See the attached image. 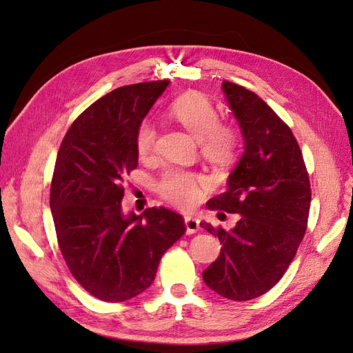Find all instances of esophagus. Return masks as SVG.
<instances>
[{"label": "esophagus", "instance_id": "esophagus-1", "mask_svg": "<svg viewBox=\"0 0 353 353\" xmlns=\"http://www.w3.org/2000/svg\"><path fill=\"white\" fill-rule=\"evenodd\" d=\"M184 223H185V229L188 235L196 234V232L199 230V219H196L193 216H185Z\"/></svg>", "mask_w": 353, "mask_h": 353}]
</instances>
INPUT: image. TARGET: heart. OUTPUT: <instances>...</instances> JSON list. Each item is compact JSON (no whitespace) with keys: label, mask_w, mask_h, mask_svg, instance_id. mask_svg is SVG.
<instances>
[{"label":"heart","mask_w":353,"mask_h":353,"mask_svg":"<svg viewBox=\"0 0 353 353\" xmlns=\"http://www.w3.org/2000/svg\"><path fill=\"white\" fill-rule=\"evenodd\" d=\"M172 115L201 142L203 157L214 165H225L235 156L238 134L221 124L219 110L202 94H188L172 105ZM157 132L151 123H143L137 132V150L142 156L156 148ZM202 178L190 172L169 170L157 184L159 193L169 202L190 206L199 201Z\"/></svg>","instance_id":"obj_1"}]
</instances>
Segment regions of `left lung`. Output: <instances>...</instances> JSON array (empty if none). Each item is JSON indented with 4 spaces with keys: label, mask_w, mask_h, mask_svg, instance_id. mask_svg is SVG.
I'll list each match as a JSON object with an SVG mask.
<instances>
[{
    "label": "left lung",
    "mask_w": 353,
    "mask_h": 353,
    "mask_svg": "<svg viewBox=\"0 0 353 353\" xmlns=\"http://www.w3.org/2000/svg\"><path fill=\"white\" fill-rule=\"evenodd\" d=\"M221 90L241 128L244 152L228 178V190L212 197L208 208L239 219L229 230L201 223L223 245L202 277L219 295L248 301L276 286L295 257L312 192L299 145L276 112L236 83L223 81Z\"/></svg>",
    "instance_id": "left-lung-1"
}]
</instances>
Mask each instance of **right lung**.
Masks as SVG:
<instances>
[{
	"label": "right lung",
	"instance_id": "right-lung-1",
	"mask_svg": "<svg viewBox=\"0 0 353 353\" xmlns=\"http://www.w3.org/2000/svg\"><path fill=\"white\" fill-rule=\"evenodd\" d=\"M169 81L127 85L85 109L59 147L50 210L58 245L77 283L106 303L151 286L161 256L184 235L168 208L125 214V175L137 166V132Z\"/></svg>",
	"mask_w": 353,
	"mask_h": 353
}]
</instances>
